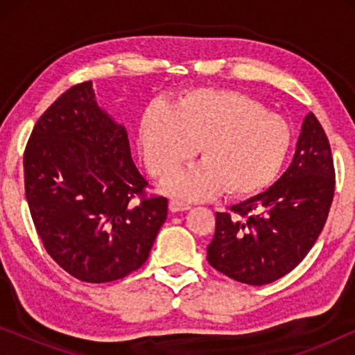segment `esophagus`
I'll list each match as a JSON object with an SVG mask.
<instances>
[{"label":"esophagus","instance_id":"esophagus-1","mask_svg":"<svg viewBox=\"0 0 355 355\" xmlns=\"http://www.w3.org/2000/svg\"><path fill=\"white\" fill-rule=\"evenodd\" d=\"M191 208V205L189 203H184L181 200H176V198H173V200H169V210H171L173 213L176 211H186Z\"/></svg>","mask_w":355,"mask_h":355}]
</instances>
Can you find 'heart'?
<instances>
[{
	"label": "heart",
	"instance_id": "1",
	"mask_svg": "<svg viewBox=\"0 0 355 355\" xmlns=\"http://www.w3.org/2000/svg\"><path fill=\"white\" fill-rule=\"evenodd\" d=\"M145 163L158 179H169L202 147L205 163L168 184L187 200L210 198L226 189L232 197L263 192L279 176L293 132L288 121L236 90L196 89L171 108L150 105L140 119Z\"/></svg>",
	"mask_w": 355,
	"mask_h": 355
}]
</instances>
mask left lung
I'll use <instances>...</instances> for the list:
<instances>
[{
	"mask_svg": "<svg viewBox=\"0 0 355 355\" xmlns=\"http://www.w3.org/2000/svg\"><path fill=\"white\" fill-rule=\"evenodd\" d=\"M327 134L305 116L293 163L268 191L216 213L207 260L220 273L250 286L283 278L318 239L334 196Z\"/></svg>",
	"mask_w": 355,
	"mask_h": 355,
	"instance_id": "8db88e82",
	"label": "left lung"
}]
</instances>
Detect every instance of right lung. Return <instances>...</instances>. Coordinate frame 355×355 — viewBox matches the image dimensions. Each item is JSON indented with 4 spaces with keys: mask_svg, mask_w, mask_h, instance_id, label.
<instances>
[{
    "mask_svg": "<svg viewBox=\"0 0 355 355\" xmlns=\"http://www.w3.org/2000/svg\"><path fill=\"white\" fill-rule=\"evenodd\" d=\"M24 184L45 250L84 283L139 270L168 215L166 198L145 193L128 132L96 105L92 82L71 87L37 121Z\"/></svg>",
    "mask_w": 355,
    "mask_h": 355,
    "instance_id": "1",
    "label": "right lung"
}]
</instances>
